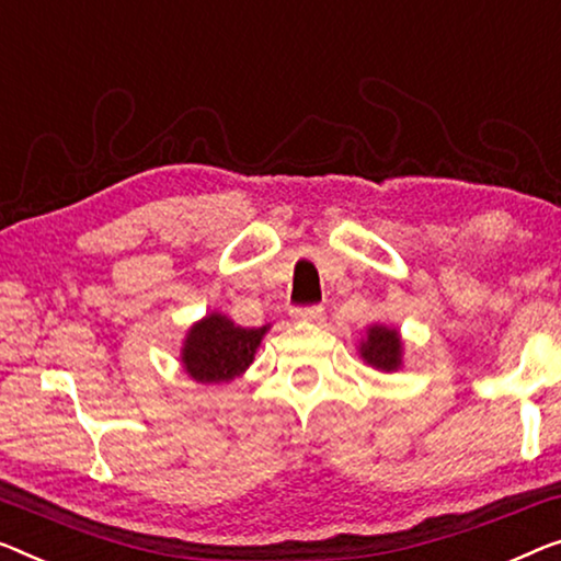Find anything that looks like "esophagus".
Wrapping results in <instances>:
<instances>
[{
  "label": "esophagus",
  "mask_w": 561,
  "mask_h": 561,
  "mask_svg": "<svg viewBox=\"0 0 561 561\" xmlns=\"http://www.w3.org/2000/svg\"><path fill=\"white\" fill-rule=\"evenodd\" d=\"M322 312L324 309L320 305H305V307L291 309V317H295L297 322H317L322 320Z\"/></svg>",
  "instance_id": "34e87169"
}]
</instances>
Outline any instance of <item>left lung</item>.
Returning <instances> with one entry per match:
<instances>
[{
  "instance_id": "1",
  "label": "left lung",
  "mask_w": 561,
  "mask_h": 561,
  "mask_svg": "<svg viewBox=\"0 0 561 561\" xmlns=\"http://www.w3.org/2000/svg\"><path fill=\"white\" fill-rule=\"evenodd\" d=\"M360 353L373 367H380V370H396L400 365L398 332L388 328H373L367 332V340L363 342Z\"/></svg>"
}]
</instances>
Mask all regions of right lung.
Segmentation results:
<instances>
[{
	"label": "right lung",
	"mask_w": 561,
	"mask_h": 561,
	"mask_svg": "<svg viewBox=\"0 0 561 561\" xmlns=\"http://www.w3.org/2000/svg\"><path fill=\"white\" fill-rule=\"evenodd\" d=\"M266 328H237L221 314H208L191 328L183 347V365L198 382L237 378L254 360Z\"/></svg>",
	"instance_id": "1"
}]
</instances>
